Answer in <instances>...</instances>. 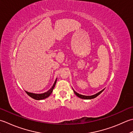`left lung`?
Segmentation results:
<instances>
[{"instance_id": "left-lung-1", "label": "left lung", "mask_w": 133, "mask_h": 133, "mask_svg": "<svg viewBox=\"0 0 133 133\" xmlns=\"http://www.w3.org/2000/svg\"><path fill=\"white\" fill-rule=\"evenodd\" d=\"M104 89H105V88H104ZM104 89H103V90H102V91H101L100 92H99L98 93H97V94H95V95H91V96H85V95H80V94H79L77 93L74 90V89H73V90H74V93L76 94V95L77 96H78V97H80V98H81V99H92L95 98V97H97V96H98L99 95L101 94L102 92L104 90Z\"/></svg>"}]
</instances>
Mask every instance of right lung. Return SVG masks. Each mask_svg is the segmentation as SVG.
<instances>
[{"label":"right lung","mask_w":133,"mask_h":133,"mask_svg":"<svg viewBox=\"0 0 133 133\" xmlns=\"http://www.w3.org/2000/svg\"><path fill=\"white\" fill-rule=\"evenodd\" d=\"M56 82H57V78L56 80H55V82L54 83V84L53 85L52 87H51L49 90L47 92H46L45 93L43 94H34V93H31V92H29L26 91V94L28 95L29 96H30L31 97H32V99H36V100H42L47 98L50 95V94H51L53 91V89H54L55 87V85L56 84Z\"/></svg>","instance_id":"right-lung-1"}]
</instances>
